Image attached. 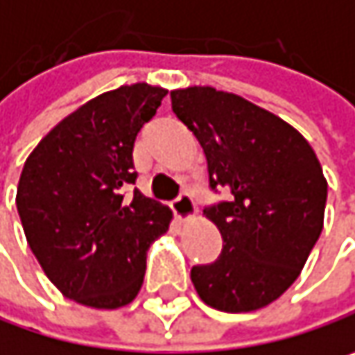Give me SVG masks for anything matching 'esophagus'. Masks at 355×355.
<instances>
[{
    "mask_svg": "<svg viewBox=\"0 0 355 355\" xmlns=\"http://www.w3.org/2000/svg\"><path fill=\"white\" fill-rule=\"evenodd\" d=\"M173 211H175V216H177L180 222L191 220L195 216V201H193V197L187 195V193L178 195L177 199L173 201Z\"/></svg>",
    "mask_w": 355,
    "mask_h": 355,
    "instance_id": "34e87169",
    "label": "esophagus"
}]
</instances>
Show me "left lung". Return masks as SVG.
<instances>
[{"label":"left lung","mask_w":355,"mask_h":355,"mask_svg":"<svg viewBox=\"0 0 355 355\" xmlns=\"http://www.w3.org/2000/svg\"><path fill=\"white\" fill-rule=\"evenodd\" d=\"M173 110L203 148L209 189L230 193L203 214L224 248L195 265L199 298L224 313L277 300L300 275L322 230L327 180L311 144L286 121L209 86L171 92Z\"/></svg>","instance_id":"1"}]
</instances>
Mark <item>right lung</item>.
Wrapping results in <instances>:
<instances>
[{
    "mask_svg": "<svg viewBox=\"0 0 355 355\" xmlns=\"http://www.w3.org/2000/svg\"><path fill=\"white\" fill-rule=\"evenodd\" d=\"M166 96L133 84L105 92L53 127L26 158L16 205L26 241L59 292L84 306L129 304L146 252L173 211L133 189V144Z\"/></svg>",
    "mask_w": 355,
    "mask_h": 355,
    "instance_id": "obj_1",
    "label": "right lung"
}]
</instances>
